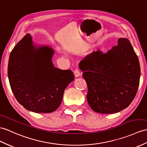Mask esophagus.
Wrapping results in <instances>:
<instances>
[{
	"instance_id": "1",
	"label": "esophagus",
	"mask_w": 147,
	"mask_h": 147,
	"mask_svg": "<svg viewBox=\"0 0 147 147\" xmlns=\"http://www.w3.org/2000/svg\"><path fill=\"white\" fill-rule=\"evenodd\" d=\"M74 75L76 77H78L80 76V70L78 69V68H76V70H74Z\"/></svg>"
}]
</instances>
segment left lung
I'll list each match as a JSON object with an SVG mask.
<instances>
[{
	"label": "left lung",
	"mask_w": 147,
	"mask_h": 147,
	"mask_svg": "<svg viewBox=\"0 0 147 147\" xmlns=\"http://www.w3.org/2000/svg\"><path fill=\"white\" fill-rule=\"evenodd\" d=\"M80 65L88 86L87 102L95 112L117 113L133 101L139 86L140 67L127 38H120L118 45L105 53L92 52Z\"/></svg>",
	"instance_id": "8db88e82"
}]
</instances>
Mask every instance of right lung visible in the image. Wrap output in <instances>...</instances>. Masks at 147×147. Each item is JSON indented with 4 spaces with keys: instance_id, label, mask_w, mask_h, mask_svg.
Returning a JSON list of instances; mask_svg holds the SVG:
<instances>
[{
    "instance_id": "right-lung-1",
    "label": "right lung",
    "mask_w": 147,
    "mask_h": 147,
    "mask_svg": "<svg viewBox=\"0 0 147 147\" xmlns=\"http://www.w3.org/2000/svg\"><path fill=\"white\" fill-rule=\"evenodd\" d=\"M54 51L34 44L30 34L17 43L10 54L8 77L16 98L35 113H51L61 104L64 90L74 80L72 71L53 66Z\"/></svg>"
}]
</instances>
